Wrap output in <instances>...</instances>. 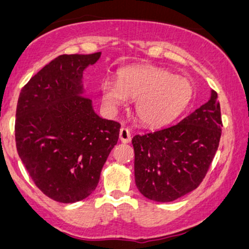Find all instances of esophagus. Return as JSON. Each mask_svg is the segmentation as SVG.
<instances>
[{"label":"esophagus","mask_w":249,"mask_h":249,"mask_svg":"<svg viewBox=\"0 0 249 249\" xmlns=\"http://www.w3.org/2000/svg\"><path fill=\"white\" fill-rule=\"evenodd\" d=\"M119 136H120V141H121L122 143H130L131 135L128 128H121V129H120Z\"/></svg>","instance_id":"34e87169"}]
</instances>
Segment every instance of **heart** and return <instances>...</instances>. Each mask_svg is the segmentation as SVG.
Segmentation results:
<instances>
[{
    "label": "heart",
    "instance_id": "obj_1",
    "mask_svg": "<svg viewBox=\"0 0 249 249\" xmlns=\"http://www.w3.org/2000/svg\"><path fill=\"white\" fill-rule=\"evenodd\" d=\"M101 103L109 112H118L135 101V114L141 124L159 128L170 124L185 110L194 94L187 77L157 67H134L120 70L118 81L106 79L99 88Z\"/></svg>",
    "mask_w": 249,
    "mask_h": 249
}]
</instances>
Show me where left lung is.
Returning <instances> with one entry per match:
<instances>
[{
	"label": "left lung",
	"instance_id": "left-lung-1",
	"mask_svg": "<svg viewBox=\"0 0 249 249\" xmlns=\"http://www.w3.org/2000/svg\"><path fill=\"white\" fill-rule=\"evenodd\" d=\"M222 118L218 96L179 124L131 140L135 182L140 193L156 202H172L198 187L219 145Z\"/></svg>",
	"mask_w": 249,
	"mask_h": 249
}]
</instances>
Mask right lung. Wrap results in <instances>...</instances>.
I'll return each mask as SVG.
<instances>
[{
	"label": "right lung",
	"mask_w": 249,
	"mask_h": 249,
	"mask_svg": "<svg viewBox=\"0 0 249 249\" xmlns=\"http://www.w3.org/2000/svg\"><path fill=\"white\" fill-rule=\"evenodd\" d=\"M100 55H60L18 98V155L36 186L61 203H75L94 192L119 140L121 124L100 118L84 97L83 72Z\"/></svg>",
	"instance_id": "add662e5"
}]
</instances>
